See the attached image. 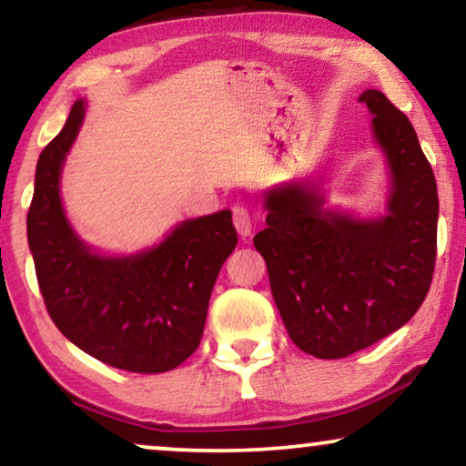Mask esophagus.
<instances>
[{
  "label": "esophagus",
  "instance_id": "obj_1",
  "mask_svg": "<svg viewBox=\"0 0 466 466\" xmlns=\"http://www.w3.org/2000/svg\"><path fill=\"white\" fill-rule=\"evenodd\" d=\"M233 225L238 228L241 238H248L252 233V216L246 206H233Z\"/></svg>",
  "mask_w": 466,
  "mask_h": 466
}]
</instances>
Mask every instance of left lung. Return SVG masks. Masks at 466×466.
Masks as SVG:
<instances>
[{
  "instance_id": "obj_1",
  "label": "left lung",
  "mask_w": 466,
  "mask_h": 466,
  "mask_svg": "<svg viewBox=\"0 0 466 466\" xmlns=\"http://www.w3.org/2000/svg\"><path fill=\"white\" fill-rule=\"evenodd\" d=\"M390 167L388 214L359 220L324 209L314 184L265 197L254 235L292 343L316 359H346L403 327L431 289L437 258V182L410 118L384 93L359 97Z\"/></svg>"
}]
</instances>
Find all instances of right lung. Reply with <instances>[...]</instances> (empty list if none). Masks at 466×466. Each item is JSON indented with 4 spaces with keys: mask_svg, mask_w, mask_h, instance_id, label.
<instances>
[{
    "mask_svg": "<svg viewBox=\"0 0 466 466\" xmlns=\"http://www.w3.org/2000/svg\"><path fill=\"white\" fill-rule=\"evenodd\" d=\"M82 118L78 99L37 158L27 239L44 303L56 329L93 359L133 373L169 371L199 348L214 282L238 246L231 212L184 220L131 257L95 254L69 227L59 195Z\"/></svg>",
    "mask_w": 466,
    "mask_h": 466,
    "instance_id": "add662e5",
    "label": "right lung"
}]
</instances>
